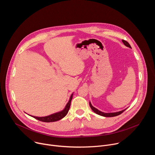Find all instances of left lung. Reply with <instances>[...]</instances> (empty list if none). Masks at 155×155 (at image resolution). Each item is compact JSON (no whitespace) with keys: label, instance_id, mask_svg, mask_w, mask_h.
Instances as JSON below:
<instances>
[{"label":"left lung","instance_id":"8db88e82","mask_svg":"<svg viewBox=\"0 0 155 155\" xmlns=\"http://www.w3.org/2000/svg\"><path fill=\"white\" fill-rule=\"evenodd\" d=\"M122 41H123V43H124V45H126V47H127L131 48L130 45H129V43H128L127 41H126L124 40H122ZM90 106L91 108L92 109V110H93V111L94 113H96V114L99 115H101V116L105 117H113L118 116V115L121 114L124 111V110L126 109H126H124V110H121V111L117 112H114V113H104V112H101L100 110H97V108H96L95 107H94L91 105V104L90 102Z\"/></svg>","mask_w":155,"mask_h":155}]
</instances>
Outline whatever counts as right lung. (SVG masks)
I'll return each mask as SVG.
<instances>
[{
    "mask_svg": "<svg viewBox=\"0 0 155 155\" xmlns=\"http://www.w3.org/2000/svg\"><path fill=\"white\" fill-rule=\"evenodd\" d=\"M72 97H73V94H72V95L71 96L70 99H69V102H68L67 105H65L64 109L61 112L51 114V115L47 116V117H34V116H32V115H31V116L39 121H41L43 122L49 123V122H54V121L60 120L61 119L63 118L66 115L68 114L69 110V108H70V107H71V103Z\"/></svg>",
    "mask_w": 155,
    "mask_h": 155,
    "instance_id": "obj_1",
    "label": "right lung"
}]
</instances>
